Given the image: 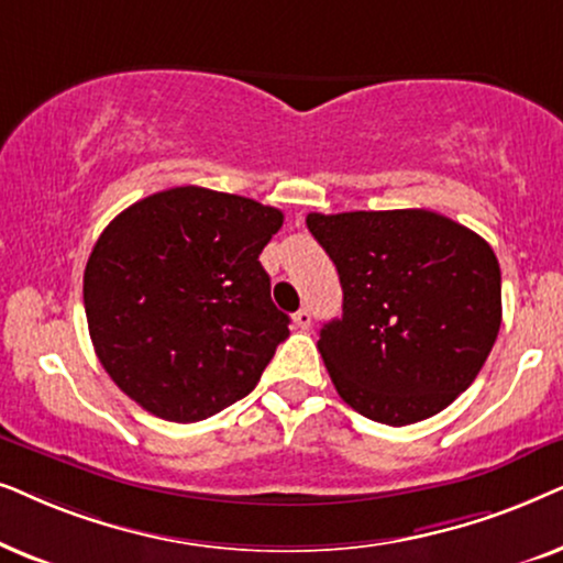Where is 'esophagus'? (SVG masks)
<instances>
[{
  "label": "esophagus",
  "mask_w": 563,
  "mask_h": 563,
  "mask_svg": "<svg viewBox=\"0 0 563 563\" xmlns=\"http://www.w3.org/2000/svg\"><path fill=\"white\" fill-rule=\"evenodd\" d=\"M294 324H296L298 329H309V327H311V311H309V309L296 311V313H294Z\"/></svg>",
  "instance_id": "34e87169"
}]
</instances>
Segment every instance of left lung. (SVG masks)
Instances as JSON below:
<instances>
[{
  "label": "left lung",
  "mask_w": 563,
  "mask_h": 563,
  "mask_svg": "<svg viewBox=\"0 0 563 563\" xmlns=\"http://www.w3.org/2000/svg\"><path fill=\"white\" fill-rule=\"evenodd\" d=\"M340 273L342 319L319 332L336 394L404 427L474 384L501 324V273L474 231L424 208L309 213Z\"/></svg>",
  "instance_id": "8db88e82"
}]
</instances>
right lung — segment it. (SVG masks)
<instances>
[{"instance_id":"obj_1","label":"right lung","mask_w":563,"mask_h":563,"mask_svg":"<svg viewBox=\"0 0 563 563\" xmlns=\"http://www.w3.org/2000/svg\"><path fill=\"white\" fill-rule=\"evenodd\" d=\"M280 227L277 208L198 185L108 223L85 267V311L120 391L169 422H198L257 386L290 334L260 265Z\"/></svg>"}]
</instances>
